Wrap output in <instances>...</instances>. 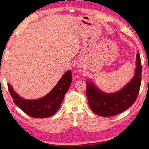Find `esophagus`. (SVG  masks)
Returning a JSON list of instances; mask_svg holds the SVG:
<instances>
[{
	"label": "esophagus",
	"mask_w": 149,
	"mask_h": 149,
	"mask_svg": "<svg viewBox=\"0 0 149 149\" xmlns=\"http://www.w3.org/2000/svg\"><path fill=\"white\" fill-rule=\"evenodd\" d=\"M78 70H79V72H83V71H84V68H83L82 67L79 66V67H78Z\"/></svg>",
	"instance_id": "obj_1"
}]
</instances>
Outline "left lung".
Returning <instances> with one entry per match:
<instances>
[{
	"mask_svg": "<svg viewBox=\"0 0 149 149\" xmlns=\"http://www.w3.org/2000/svg\"><path fill=\"white\" fill-rule=\"evenodd\" d=\"M136 60L134 76L119 91L106 93L97 89L93 82H87L86 94L93 112L102 117L112 116L126 110L135 102L139 92L142 74L139 53L137 54Z\"/></svg>",
	"mask_w": 149,
	"mask_h": 149,
	"instance_id": "8db88e82",
	"label": "left lung"
}]
</instances>
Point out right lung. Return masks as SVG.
<instances>
[{"instance_id":"obj_1","label":"right lung","mask_w":149,"mask_h":149,"mask_svg":"<svg viewBox=\"0 0 149 149\" xmlns=\"http://www.w3.org/2000/svg\"><path fill=\"white\" fill-rule=\"evenodd\" d=\"M72 72L68 70L62 75L61 79L49 93L41 99L27 100L20 97L13 88L8 84V90L15 104L29 116L45 118L54 115L59 110L72 83Z\"/></svg>"}]
</instances>
